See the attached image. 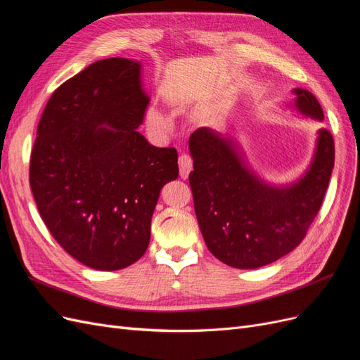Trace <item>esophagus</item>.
<instances>
[{
    "label": "esophagus",
    "mask_w": 360,
    "mask_h": 360,
    "mask_svg": "<svg viewBox=\"0 0 360 360\" xmlns=\"http://www.w3.org/2000/svg\"><path fill=\"white\" fill-rule=\"evenodd\" d=\"M179 167H180V177L188 179L189 172L192 171V158L189 155L179 156Z\"/></svg>",
    "instance_id": "34e87169"
}]
</instances>
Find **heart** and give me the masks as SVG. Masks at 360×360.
<instances>
[{"mask_svg":"<svg viewBox=\"0 0 360 360\" xmlns=\"http://www.w3.org/2000/svg\"><path fill=\"white\" fill-rule=\"evenodd\" d=\"M147 120H148L150 126L153 129H158V130H169L172 126L171 118L167 114L159 111L158 108H151V110H148Z\"/></svg>","mask_w":360,"mask_h":360,"instance_id":"b5f03b06","label":"heart"}]
</instances>
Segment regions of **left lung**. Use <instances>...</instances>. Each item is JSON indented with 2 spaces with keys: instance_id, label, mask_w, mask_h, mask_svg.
I'll return each instance as SVG.
<instances>
[{
  "instance_id": "8db88e82",
  "label": "left lung",
  "mask_w": 360,
  "mask_h": 360,
  "mask_svg": "<svg viewBox=\"0 0 360 360\" xmlns=\"http://www.w3.org/2000/svg\"><path fill=\"white\" fill-rule=\"evenodd\" d=\"M297 108L323 120L311 91L296 89ZM193 171L189 184L200 230L210 252L226 266L257 269L297 248L319 214L335 163L329 130L319 132L309 171L287 189L266 186L243 165L230 138L200 127L189 138Z\"/></svg>"
}]
</instances>
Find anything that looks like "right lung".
<instances>
[{"label":"right lung","instance_id":"obj_1","mask_svg":"<svg viewBox=\"0 0 360 360\" xmlns=\"http://www.w3.org/2000/svg\"><path fill=\"white\" fill-rule=\"evenodd\" d=\"M139 69L106 58L63 82L31 150L30 186L43 222L96 270L124 269L144 255L159 192L179 176L177 150L151 146L136 130L150 102Z\"/></svg>","mask_w":360,"mask_h":360}]
</instances>
